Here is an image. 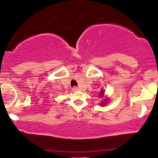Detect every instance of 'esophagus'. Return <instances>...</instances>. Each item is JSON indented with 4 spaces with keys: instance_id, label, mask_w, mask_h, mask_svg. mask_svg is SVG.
Returning <instances> with one entry per match:
<instances>
[{
    "instance_id": "obj_1",
    "label": "esophagus",
    "mask_w": 158,
    "mask_h": 158,
    "mask_svg": "<svg viewBox=\"0 0 158 158\" xmlns=\"http://www.w3.org/2000/svg\"><path fill=\"white\" fill-rule=\"evenodd\" d=\"M72 90H73V91H77V90H79V88H78L77 87H73V88H72Z\"/></svg>"
}]
</instances>
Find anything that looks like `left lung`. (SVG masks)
<instances>
[{"label": "left lung", "mask_w": 158, "mask_h": 158, "mask_svg": "<svg viewBox=\"0 0 158 158\" xmlns=\"http://www.w3.org/2000/svg\"><path fill=\"white\" fill-rule=\"evenodd\" d=\"M103 93H104V92H103V91L101 92V93H100V95H99V96H100V97H102V94H103ZM104 104H105V103H104ZM102 105H103V104H102Z\"/></svg>", "instance_id": "8db88e82"}]
</instances>
